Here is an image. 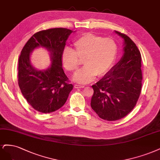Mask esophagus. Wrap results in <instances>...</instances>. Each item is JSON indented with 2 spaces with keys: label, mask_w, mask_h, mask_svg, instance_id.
I'll return each mask as SVG.
<instances>
[{
  "label": "esophagus",
  "mask_w": 160,
  "mask_h": 160,
  "mask_svg": "<svg viewBox=\"0 0 160 160\" xmlns=\"http://www.w3.org/2000/svg\"><path fill=\"white\" fill-rule=\"evenodd\" d=\"M74 87L76 88H84L85 86L84 85H79V84H75Z\"/></svg>",
  "instance_id": "1"
}]
</instances>
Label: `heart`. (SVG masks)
<instances>
[{"label":"heart","mask_w":160,"mask_h":160,"mask_svg":"<svg viewBox=\"0 0 160 160\" xmlns=\"http://www.w3.org/2000/svg\"><path fill=\"white\" fill-rule=\"evenodd\" d=\"M75 51L66 48L62 54L65 68L75 72L80 60L84 59L85 66L76 72L73 80L82 84L88 83L97 76H104L110 68L118 52V46L111 38H103L91 33H85L74 42Z\"/></svg>","instance_id":"1"}]
</instances>
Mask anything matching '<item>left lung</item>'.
I'll list each match as a JSON object with an SVG mask.
<instances>
[{"label":"left lung","instance_id":"8db88e82","mask_svg":"<svg viewBox=\"0 0 160 160\" xmlns=\"http://www.w3.org/2000/svg\"><path fill=\"white\" fill-rule=\"evenodd\" d=\"M124 40L123 54L103 78L92 86L91 107L103 120L116 121L128 115L136 105L142 89V56L127 35L116 31Z\"/></svg>","mask_w":160,"mask_h":160}]
</instances>
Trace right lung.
Wrapping results in <instances>:
<instances>
[{"mask_svg":"<svg viewBox=\"0 0 160 160\" xmlns=\"http://www.w3.org/2000/svg\"><path fill=\"white\" fill-rule=\"evenodd\" d=\"M73 31L64 28L35 33L23 47L18 59V86L24 98L34 110L46 114L63 106L73 85L62 68V54ZM38 47L50 52L52 62L46 70L38 71L30 63L29 55Z\"/></svg>","mask_w":160,"mask_h":160,"instance_id":"obj_1","label":"right lung"}]
</instances>
